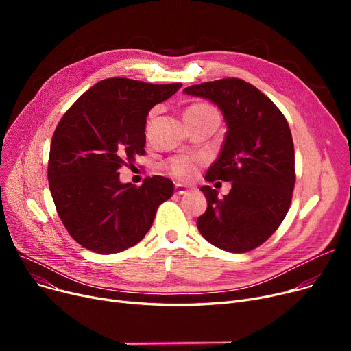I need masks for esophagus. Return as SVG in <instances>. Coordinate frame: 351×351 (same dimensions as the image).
Instances as JSON below:
<instances>
[{"mask_svg": "<svg viewBox=\"0 0 351 351\" xmlns=\"http://www.w3.org/2000/svg\"><path fill=\"white\" fill-rule=\"evenodd\" d=\"M188 192H189V189L186 186L180 185V183H176V185H175V193L176 195H186Z\"/></svg>", "mask_w": 351, "mask_h": 351, "instance_id": "obj_1", "label": "esophagus"}]
</instances>
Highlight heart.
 Returning a JSON list of instances; mask_svg holds the SVG:
<instances>
[{
  "label": "heart",
  "instance_id": "obj_1",
  "mask_svg": "<svg viewBox=\"0 0 351 351\" xmlns=\"http://www.w3.org/2000/svg\"><path fill=\"white\" fill-rule=\"evenodd\" d=\"M185 114H199V115H215L219 118L217 110L209 105V104H193L191 105ZM204 163V158L202 156H195V155H178L175 158H171L168 162L165 163V169L171 176L188 182L193 179L196 175L199 166Z\"/></svg>",
  "mask_w": 351,
  "mask_h": 351
}]
</instances>
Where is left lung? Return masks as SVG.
Wrapping results in <instances>:
<instances>
[{
  "label": "left lung",
  "instance_id": "left-lung-1",
  "mask_svg": "<svg viewBox=\"0 0 351 351\" xmlns=\"http://www.w3.org/2000/svg\"><path fill=\"white\" fill-rule=\"evenodd\" d=\"M185 92L215 102L228 125L222 152L205 179L232 182V189L219 197L216 189L200 188L208 209L197 217V229L222 250H253L278 230L291 204L296 172L289 123L263 92L243 80L204 82Z\"/></svg>",
  "mask_w": 351,
  "mask_h": 351
}]
</instances>
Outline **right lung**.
I'll return each instance as SVG.
<instances>
[{
	"label": "right lung",
	"instance_id": "1",
	"mask_svg": "<svg viewBox=\"0 0 351 351\" xmlns=\"http://www.w3.org/2000/svg\"><path fill=\"white\" fill-rule=\"evenodd\" d=\"M182 84L108 78L82 94L52 135L48 182L58 216L73 241L101 254L139 243L173 183L147 176L141 186L121 183L118 171L145 154L151 108Z\"/></svg>",
	"mask_w": 351,
	"mask_h": 351
}]
</instances>
